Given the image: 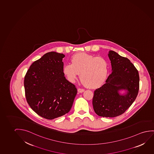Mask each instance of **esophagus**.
Masks as SVG:
<instances>
[{
  "mask_svg": "<svg viewBox=\"0 0 154 154\" xmlns=\"http://www.w3.org/2000/svg\"><path fill=\"white\" fill-rule=\"evenodd\" d=\"M78 92L79 93H83V92H84V91H85V90L84 89H82V88H78Z\"/></svg>",
  "mask_w": 154,
  "mask_h": 154,
  "instance_id": "1",
  "label": "esophagus"
}]
</instances>
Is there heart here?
Instances as JSON below:
<instances>
[{
	"label": "heart",
	"mask_w": 154,
	"mask_h": 154,
	"mask_svg": "<svg viewBox=\"0 0 154 154\" xmlns=\"http://www.w3.org/2000/svg\"><path fill=\"white\" fill-rule=\"evenodd\" d=\"M63 72L71 83H74L80 73L83 84L96 88L102 86L106 79L109 63L102 57L78 53L71 57V63L63 65Z\"/></svg>",
	"instance_id": "1"
}]
</instances>
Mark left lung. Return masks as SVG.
Listing matches in <instances>:
<instances>
[{
    "label": "left lung",
    "mask_w": 154,
    "mask_h": 154,
    "mask_svg": "<svg viewBox=\"0 0 154 154\" xmlns=\"http://www.w3.org/2000/svg\"><path fill=\"white\" fill-rule=\"evenodd\" d=\"M108 56L112 72L106 83L94 91L93 106L99 116L113 118L125 113L136 100L139 76L136 67L128 58L112 50ZM123 90L125 93L121 94Z\"/></svg>",
    "instance_id": "8db88e82"
}]
</instances>
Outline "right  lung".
Returning a JSON list of instances; mask_svg holds the SVG:
<instances>
[{
  "instance_id": "obj_1",
  "label": "right lung",
  "mask_w": 154,
  "mask_h": 154,
  "mask_svg": "<svg viewBox=\"0 0 154 154\" xmlns=\"http://www.w3.org/2000/svg\"><path fill=\"white\" fill-rule=\"evenodd\" d=\"M65 57L56 52H48L31 65L25 76L27 102L36 113L48 120L68 113L77 93L63 73Z\"/></svg>"
}]
</instances>
